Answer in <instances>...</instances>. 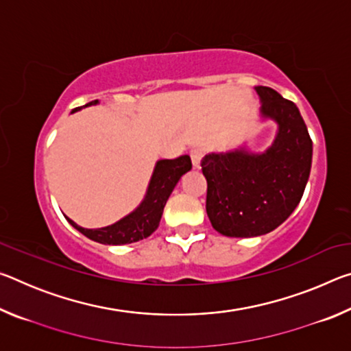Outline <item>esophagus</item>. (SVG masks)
I'll list each match as a JSON object with an SVG mask.
<instances>
[{
    "label": "esophagus",
    "mask_w": 351,
    "mask_h": 351,
    "mask_svg": "<svg viewBox=\"0 0 351 351\" xmlns=\"http://www.w3.org/2000/svg\"><path fill=\"white\" fill-rule=\"evenodd\" d=\"M203 150H199V148H193L192 152H190V158H192V164L195 169H199L201 167V159H203Z\"/></svg>",
    "instance_id": "34e87169"
}]
</instances>
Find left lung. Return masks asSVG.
Segmentation results:
<instances>
[{
	"instance_id": "8db88e82",
	"label": "left lung",
	"mask_w": 351,
	"mask_h": 351,
	"mask_svg": "<svg viewBox=\"0 0 351 351\" xmlns=\"http://www.w3.org/2000/svg\"><path fill=\"white\" fill-rule=\"evenodd\" d=\"M261 122L277 125L263 152L246 142L232 150L206 154L201 167L207 180L206 212L221 235L249 239L278 228L305 192L311 171L313 142L295 104L268 86H255Z\"/></svg>"
}]
</instances>
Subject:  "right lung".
Here are the masks:
<instances>
[{
	"label": "right lung",
	"instance_id": "add662e5",
	"mask_svg": "<svg viewBox=\"0 0 351 351\" xmlns=\"http://www.w3.org/2000/svg\"><path fill=\"white\" fill-rule=\"evenodd\" d=\"M97 104L99 100H93V102L79 106V108L71 112L80 111L82 108ZM190 169H192V161H190V156H187V154L176 159H161V161H158L154 164L145 197L141 201V204L133 212H130L128 215L110 226H105V228L86 229L74 223L71 218H64L79 232L93 241L102 243V245H130V243L144 240L158 229L170 193L173 192L175 186L182 175H186Z\"/></svg>",
	"mask_w": 351,
	"mask_h": 351
}]
</instances>
